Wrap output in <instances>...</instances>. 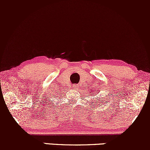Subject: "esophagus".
<instances>
[{"instance_id":"34e87169","label":"esophagus","mask_w":150,"mask_h":150,"mask_svg":"<svg viewBox=\"0 0 150 150\" xmlns=\"http://www.w3.org/2000/svg\"><path fill=\"white\" fill-rule=\"evenodd\" d=\"M77 87H78V85H73V89H77Z\"/></svg>"}]
</instances>
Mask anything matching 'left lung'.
Segmentation results:
<instances>
[{
    "mask_svg": "<svg viewBox=\"0 0 150 150\" xmlns=\"http://www.w3.org/2000/svg\"><path fill=\"white\" fill-rule=\"evenodd\" d=\"M91 94H92V93H91ZM93 99H94V98H93ZM95 101H97V103H98V102H99V103H103V101H104V100H103V99H101L100 98H98V99H96V98H95Z\"/></svg>",
    "mask_w": 150,
    "mask_h": 150,
    "instance_id": "1",
    "label": "left lung"
}]
</instances>
